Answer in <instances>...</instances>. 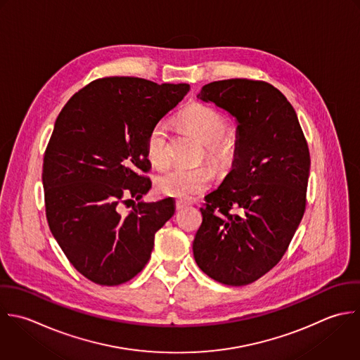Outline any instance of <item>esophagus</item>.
<instances>
[{"instance_id":"1","label":"esophagus","mask_w":360,"mask_h":360,"mask_svg":"<svg viewBox=\"0 0 360 360\" xmlns=\"http://www.w3.org/2000/svg\"><path fill=\"white\" fill-rule=\"evenodd\" d=\"M189 203L188 202H185V200H176V203H175V206H176V209L178 210H181V209H184V207H186Z\"/></svg>"}]
</instances>
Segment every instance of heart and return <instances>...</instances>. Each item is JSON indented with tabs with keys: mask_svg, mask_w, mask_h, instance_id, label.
Instances as JSON below:
<instances>
[{
	"mask_svg": "<svg viewBox=\"0 0 360 360\" xmlns=\"http://www.w3.org/2000/svg\"><path fill=\"white\" fill-rule=\"evenodd\" d=\"M181 122L205 144V155L210 162L224 167L234 160L236 143L231 137L224 136L229 123L221 112L209 105L193 103L184 110ZM146 151L154 167L165 168L169 164V134L165 120L157 122L150 130ZM212 184L213 172L206 167H175L157 179L161 193L178 199H192L207 191Z\"/></svg>",
	"mask_w": 360,
	"mask_h": 360,
	"instance_id": "obj_1",
	"label": "heart"
}]
</instances>
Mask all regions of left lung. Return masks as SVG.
Listing matches in <instances>:
<instances>
[{"instance_id":"left-lung-1","label":"left lung","mask_w":360,"mask_h":360,"mask_svg":"<svg viewBox=\"0 0 360 360\" xmlns=\"http://www.w3.org/2000/svg\"><path fill=\"white\" fill-rule=\"evenodd\" d=\"M198 98L238 126L233 169L200 207L193 257L216 282L250 285L282 259L303 219L309 146L290 102L265 81H214Z\"/></svg>"}]
</instances>
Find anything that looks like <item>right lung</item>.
<instances>
[{"instance_id": "1", "label": "right lung", "mask_w": 360, "mask_h": 360, "mask_svg": "<svg viewBox=\"0 0 360 360\" xmlns=\"http://www.w3.org/2000/svg\"><path fill=\"white\" fill-rule=\"evenodd\" d=\"M188 84L137 77L99 78L74 94L56 119L43 158L46 217L71 265L86 279L116 286L148 262L155 233L175 202H139L151 188L146 140L188 94Z\"/></svg>"}]
</instances>
